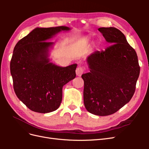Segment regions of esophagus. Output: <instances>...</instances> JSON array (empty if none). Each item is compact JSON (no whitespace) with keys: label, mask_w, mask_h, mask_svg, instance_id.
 I'll return each instance as SVG.
<instances>
[{"label":"esophagus","mask_w":149,"mask_h":149,"mask_svg":"<svg viewBox=\"0 0 149 149\" xmlns=\"http://www.w3.org/2000/svg\"><path fill=\"white\" fill-rule=\"evenodd\" d=\"M83 68L81 66H78L77 67V68L76 70V74L78 76H81L82 75V74L83 73Z\"/></svg>","instance_id":"1"}]
</instances>
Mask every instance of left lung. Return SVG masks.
<instances>
[{"mask_svg":"<svg viewBox=\"0 0 149 149\" xmlns=\"http://www.w3.org/2000/svg\"><path fill=\"white\" fill-rule=\"evenodd\" d=\"M98 30L111 44L87 58L90 72L82 74L84 104L90 113L109 116L130 101L140 74L137 53L125 35L114 27Z\"/></svg>","mask_w":149,"mask_h":149,"instance_id":"8db88e82","label":"left lung"}]
</instances>
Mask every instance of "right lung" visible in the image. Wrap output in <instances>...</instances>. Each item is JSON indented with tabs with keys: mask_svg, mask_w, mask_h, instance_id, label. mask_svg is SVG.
I'll return each instance as SVG.
<instances>
[{
	"mask_svg": "<svg viewBox=\"0 0 149 149\" xmlns=\"http://www.w3.org/2000/svg\"><path fill=\"white\" fill-rule=\"evenodd\" d=\"M65 26L36 28L20 40L13 49L10 68L17 97L29 109L39 113L56 111L62 101L63 86L76 77L77 65L60 67L49 62L47 42Z\"/></svg>",
	"mask_w": 149,
	"mask_h": 149,
	"instance_id": "add662e5",
	"label": "right lung"
}]
</instances>
